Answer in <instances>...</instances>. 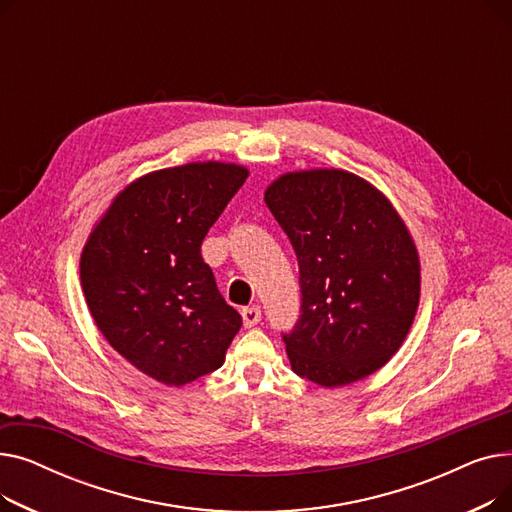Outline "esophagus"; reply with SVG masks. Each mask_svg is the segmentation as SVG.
Masks as SVG:
<instances>
[{
  "label": "esophagus",
  "instance_id": "1",
  "mask_svg": "<svg viewBox=\"0 0 512 512\" xmlns=\"http://www.w3.org/2000/svg\"><path fill=\"white\" fill-rule=\"evenodd\" d=\"M259 321H261V309L257 305L242 309V324H245V328H253L259 324Z\"/></svg>",
  "mask_w": 512,
  "mask_h": 512
}]
</instances>
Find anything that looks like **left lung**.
Masks as SVG:
<instances>
[{
	"label": "left lung",
	"mask_w": 512,
	"mask_h": 512,
	"mask_svg": "<svg viewBox=\"0 0 512 512\" xmlns=\"http://www.w3.org/2000/svg\"><path fill=\"white\" fill-rule=\"evenodd\" d=\"M265 203L299 259L301 317L284 334L292 371L324 388L367 378L405 342L421 263L388 197L336 168L288 172Z\"/></svg>",
	"instance_id": "8db88e82"
}]
</instances>
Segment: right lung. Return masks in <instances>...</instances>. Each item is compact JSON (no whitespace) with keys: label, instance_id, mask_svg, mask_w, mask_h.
Listing matches in <instances>:
<instances>
[{"label":"right lung","instance_id":"obj_1","mask_svg":"<svg viewBox=\"0 0 512 512\" xmlns=\"http://www.w3.org/2000/svg\"><path fill=\"white\" fill-rule=\"evenodd\" d=\"M249 170L193 161L120 191L80 255L99 332L149 378L184 386L222 367L242 326L201 257V242Z\"/></svg>","mask_w":512,"mask_h":512}]
</instances>
